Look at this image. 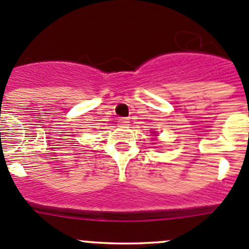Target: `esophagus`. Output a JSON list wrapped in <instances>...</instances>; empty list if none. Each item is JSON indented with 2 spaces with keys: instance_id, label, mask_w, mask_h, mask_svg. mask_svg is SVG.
<instances>
[{
  "instance_id": "34e87169",
  "label": "esophagus",
  "mask_w": 249,
  "mask_h": 249,
  "mask_svg": "<svg viewBox=\"0 0 249 249\" xmlns=\"http://www.w3.org/2000/svg\"><path fill=\"white\" fill-rule=\"evenodd\" d=\"M118 124H120V126H128L129 124V121L127 120V118H120V120H118Z\"/></svg>"
}]
</instances>
